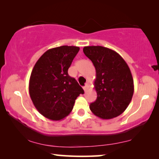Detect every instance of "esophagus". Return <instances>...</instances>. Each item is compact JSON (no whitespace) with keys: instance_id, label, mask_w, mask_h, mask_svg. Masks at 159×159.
<instances>
[{"instance_id":"34e87169","label":"esophagus","mask_w":159,"mask_h":159,"mask_svg":"<svg viewBox=\"0 0 159 159\" xmlns=\"http://www.w3.org/2000/svg\"><path fill=\"white\" fill-rule=\"evenodd\" d=\"M88 88H89V86H88V84H87L85 86H84V87H83V90H84V92H86V91L88 90Z\"/></svg>"}]
</instances>
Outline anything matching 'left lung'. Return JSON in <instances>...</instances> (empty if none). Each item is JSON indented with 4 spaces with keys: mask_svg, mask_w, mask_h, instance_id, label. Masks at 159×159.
<instances>
[{
    "mask_svg": "<svg viewBox=\"0 0 159 159\" xmlns=\"http://www.w3.org/2000/svg\"><path fill=\"white\" fill-rule=\"evenodd\" d=\"M83 52L96 71L97 99L90 104V111L102 119L119 116L128 107L134 93L133 78L127 64L116 51L100 45L84 47Z\"/></svg>",
    "mask_w": 159,
    "mask_h": 159,
    "instance_id": "8db88e82",
    "label": "left lung"
}]
</instances>
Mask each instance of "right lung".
<instances>
[{
  "mask_svg": "<svg viewBox=\"0 0 159 159\" xmlns=\"http://www.w3.org/2000/svg\"><path fill=\"white\" fill-rule=\"evenodd\" d=\"M80 51L77 46L53 48L45 51L34 64L30 75L29 93L34 107L45 118L61 120L72 111L75 100L84 90L68 75Z\"/></svg>",
  "mask_w": 159,
  "mask_h": 159,
  "instance_id": "1",
  "label": "right lung"
}]
</instances>
